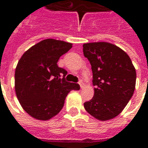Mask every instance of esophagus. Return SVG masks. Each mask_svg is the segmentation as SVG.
Instances as JSON below:
<instances>
[{"label": "esophagus", "mask_w": 148, "mask_h": 148, "mask_svg": "<svg viewBox=\"0 0 148 148\" xmlns=\"http://www.w3.org/2000/svg\"><path fill=\"white\" fill-rule=\"evenodd\" d=\"M78 83H79V85H80L81 88H82V87L84 86V83H83V82H82V80L79 81V82H78Z\"/></svg>", "instance_id": "1"}]
</instances>
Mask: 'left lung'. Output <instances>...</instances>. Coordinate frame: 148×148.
<instances>
[{
	"mask_svg": "<svg viewBox=\"0 0 148 148\" xmlns=\"http://www.w3.org/2000/svg\"><path fill=\"white\" fill-rule=\"evenodd\" d=\"M83 54L91 64L94 95L84 103L90 115L108 121L121 113L133 95L136 73L127 53L109 42H89Z\"/></svg>",
	"mask_w": 148,
	"mask_h": 148,
	"instance_id": "left-lung-1",
	"label": "left lung"
}]
</instances>
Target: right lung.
<instances>
[{"label": "right lung", "instance_id": "obj_1", "mask_svg": "<svg viewBox=\"0 0 148 148\" xmlns=\"http://www.w3.org/2000/svg\"><path fill=\"white\" fill-rule=\"evenodd\" d=\"M72 43L47 39L22 55L15 71V90L23 109L31 116L47 121L64 106L66 97L80 86L66 81L67 71L58 67V59Z\"/></svg>", "mask_w": 148, "mask_h": 148}]
</instances>
